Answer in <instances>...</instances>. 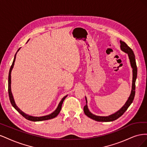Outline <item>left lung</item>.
Returning a JSON list of instances; mask_svg holds the SVG:
<instances>
[{
  "instance_id": "left-lung-1",
  "label": "left lung",
  "mask_w": 147,
  "mask_h": 147,
  "mask_svg": "<svg viewBox=\"0 0 147 147\" xmlns=\"http://www.w3.org/2000/svg\"><path fill=\"white\" fill-rule=\"evenodd\" d=\"M120 44H121V50L126 53L129 56V58L130 59V63L131 65L132 68V72H133V78H132V91H131V94L129 97L128 100L126 102V104L123 107L120 109L119 111L111 115L110 116L108 117H99V116H96V115L92 114L90 111H89L87 105L86 104L84 105L83 110L84 112L85 113L86 116H88L89 118H90L92 119L95 120L97 121H102V122H109V121H113L114 120L117 119L118 118H119L121 116L123 115V113L126 112L127 109H128L129 107L132 104V102L134 100V96H135V93H136V80L137 78V65H136V62L135 59V55L134 54V52H133L132 49L127 46V44L120 40ZM86 103L87 104L86 98Z\"/></svg>"
}]
</instances>
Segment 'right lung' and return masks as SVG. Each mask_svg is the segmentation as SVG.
Here are the masks:
<instances>
[{"mask_svg":"<svg viewBox=\"0 0 147 147\" xmlns=\"http://www.w3.org/2000/svg\"><path fill=\"white\" fill-rule=\"evenodd\" d=\"M20 48L18 49V50L17 51H18L19 50ZM17 53V52H16ZM16 53L15 54V57H14V59H13V63L11 65V67L10 69V71H9V74H8V95H9V98H10V100L11 105H13V107H14L18 112L23 117H24L26 119H27L28 120H30V121H44V120H48V119H53L55 118L57 116V115H58L60 112V111L61 110V107H62V105H63V101L64 100V99H65V97H67L65 96L64 97H63V99L61 100V101L60 102V103L58 105V107H57V108L56 109V110L54 112L52 113L50 115H47V116H44V117H32V116H29L28 115H26V113H24V112H22V111L18 107L16 106V105L15 104V102L14 101V99H13V97L12 96V93L11 91V70L13 67V65H14V63H15V59H16Z\"/></svg>","mask_w":147,"mask_h":147,"instance_id":"obj_1","label":"right lung"}]
</instances>
